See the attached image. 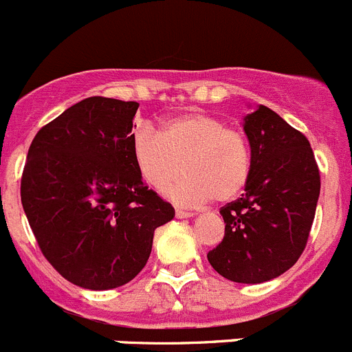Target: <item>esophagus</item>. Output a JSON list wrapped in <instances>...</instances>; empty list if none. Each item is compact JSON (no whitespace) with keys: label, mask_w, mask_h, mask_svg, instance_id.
Here are the masks:
<instances>
[{"label":"esophagus","mask_w":352,"mask_h":352,"mask_svg":"<svg viewBox=\"0 0 352 352\" xmlns=\"http://www.w3.org/2000/svg\"><path fill=\"white\" fill-rule=\"evenodd\" d=\"M175 217L177 219H191V217H195V213L186 212V210H175Z\"/></svg>","instance_id":"1"}]
</instances>
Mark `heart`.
Here are the masks:
<instances>
[{
  "label": "heart",
  "instance_id": "1",
  "mask_svg": "<svg viewBox=\"0 0 352 352\" xmlns=\"http://www.w3.org/2000/svg\"><path fill=\"white\" fill-rule=\"evenodd\" d=\"M137 172L149 187L179 205L198 206L215 198L234 199L250 179L252 153L241 131L229 128L213 114L184 113L165 121L160 135L151 126H139L130 139Z\"/></svg>",
  "mask_w": 352,
  "mask_h": 352
}]
</instances>
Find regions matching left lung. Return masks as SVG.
<instances>
[{"label": "left lung", "mask_w": 352, "mask_h": 352, "mask_svg": "<svg viewBox=\"0 0 352 352\" xmlns=\"http://www.w3.org/2000/svg\"><path fill=\"white\" fill-rule=\"evenodd\" d=\"M252 149L250 179L221 208L224 239L208 252L217 272L236 283H264L292 267L305 248L320 198V170L309 140L258 106L243 120Z\"/></svg>", "instance_id": "1"}]
</instances>
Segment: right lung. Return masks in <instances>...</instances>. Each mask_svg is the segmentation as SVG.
<instances>
[{"instance_id": "right-lung-1", "label": "right lung", "mask_w": 352, "mask_h": 352, "mask_svg": "<svg viewBox=\"0 0 352 352\" xmlns=\"http://www.w3.org/2000/svg\"><path fill=\"white\" fill-rule=\"evenodd\" d=\"M139 104L90 97L32 139L21 199L47 261L88 290L126 285L146 265L154 231L175 210L147 189L131 156Z\"/></svg>"}]
</instances>
